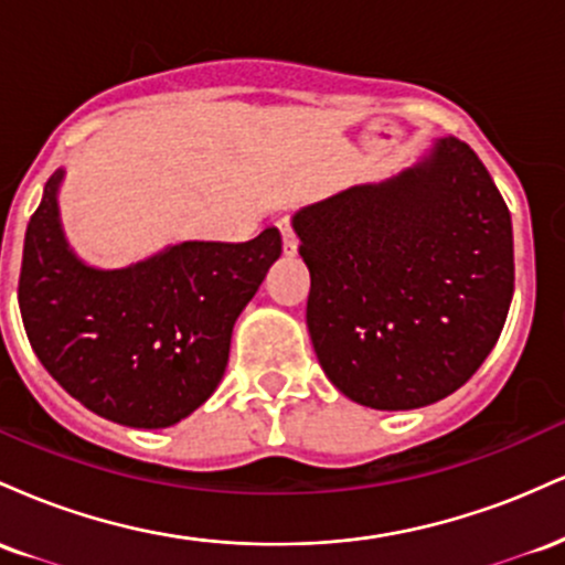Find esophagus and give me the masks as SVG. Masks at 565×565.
<instances>
[{
	"instance_id": "esophagus-1",
	"label": "esophagus",
	"mask_w": 565,
	"mask_h": 565,
	"mask_svg": "<svg viewBox=\"0 0 565 565\" xmlns=\"http://www.w3.org/2000/svg\"><path fill=\"white\" fill-rule=\"evenodd\" d=\"M278 231H281V244H284V255L287 257H295L297 255V246H300V242H297L295 231H291L289 220H278Z\"/></svg>"
}]
</instances>
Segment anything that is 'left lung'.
I'll list each match as a JSON object with an SVG mask.
<instances>
[{
    "instance_id": "obj_1",
    "label": "left lung",
    "mask_w": 565,
    "mask_h": 565,
    "mask_svg": "<svg viewBox=\"0 0 565 565\" xmlns=\"http://www.w3.org/2000/svg\"><path fill=\"white\" fill-rule=\"evenodd\" d=\"M310 270L305 321L329 382L355 404L408 412L468 382L512 300V220L468 142L291 215Z\"/></svg>"
}]
</instances>
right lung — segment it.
<instances>
[{"mask_svg": "<svg viewBox=\"0 0 565 565\" xmlns=\"http://www.w3.org/2000/svg\"><path fill=\"white\" fill-rule=\"evenodd\" d=\"M55 170L25 228L18 302L42 366L116 425H178L217 391L242 310L281 255V233L242 244L180 242L125 268L71 249Z\"/></svg>", "mask_w": 565, "mask_h": 565, "instance_id": "add662e5", "label": "right lung"}]
</instances>
